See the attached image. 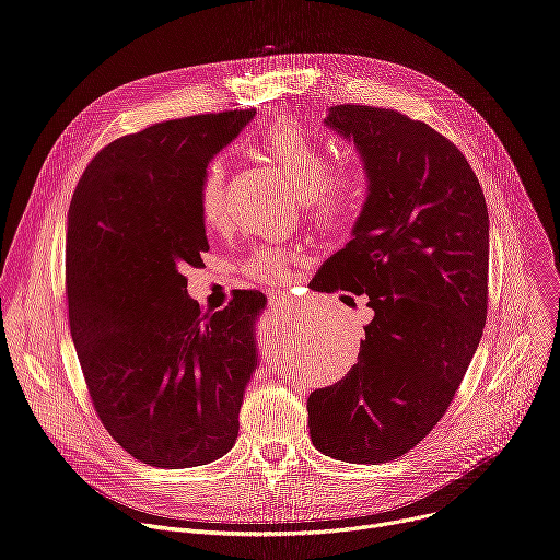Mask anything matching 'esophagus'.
<instances>
[{
  "instance_id": "esophagus-1",
  "label": "esophagus",
  "mask_w": 560,
  "mask_h": 560,
  "mask_svg": "<svg viewBox=\"0 0 560 560\" xmlns=\"http://www.w3.org/2000/svg\"><path fill=\"white\" fill-rule=\"evenodd\" d=\"M270 305L275 307V310H279V312H294V307H296V303H294V299L292 296H285V294H275V296H270Z\"/></svg>"
}]
</instances>
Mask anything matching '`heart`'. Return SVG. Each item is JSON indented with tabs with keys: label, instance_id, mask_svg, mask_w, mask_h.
<instances>
[{
	"label": "heart",
	"instance_id": "1",
	"mask_svg": "<svg viewBox=\"0 0 560 560\" xmlns=\"http://www.w3.org/2000/svg\"><path fill=\"white\" fill-rule=\"evenodd\" d=\"M259 150L277 164L299 197H305L312 214L324 223L346 219L363 199L365 175L354 164L324 170V152L303 126L292 117H277L257 139ZM199 210L208 225H219L225 217L223 166L212 162L199 186ZM288 253L279 248H259L246 264L253 279L264 283L288 281Z\"/></svg>",
	"mask_w": 560,
	"mask_h": 560
}]
</instances>
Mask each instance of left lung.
<instances>
[{"instance_id":"8db88e82","label":"left lung","mask_w":560,"mask_h":560,"mask_svg":"<svg viewBox=\"0 0 560 560\" xmlns=\"http://www.w3.org/2000/svg\"><path fill=\"white\" fill-rule=\"evenodd\" d=\"M324 124L352 141L368 195L352 238L314 290L368 294L359 361L307 398L310 439L346 463L404 456L445 415L488 316L490 219L460 150L423 121L332 106Z\"/></svg>"}]
</instances>
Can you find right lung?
<instances>
[{
	"mask_svg": "<svg viewBox=\"0 0 560 560\" xmlns=\"http://www.w3.org/2000/svg\"><path fill=\"white\" fill-rule=\"evenodd\" d=\"M255 110L197 115L108 143L79 179L66 228L72 343L110 436L154 467L228 454L259 365L268 299L238 290L217 312L188 296L208 253L199 186Z\"/></svg>",
	"mask_w": 560,
	"mask_h": 560,
	"instance_id": "add662e5",
	"label": "right lung"
}]
</instances>
